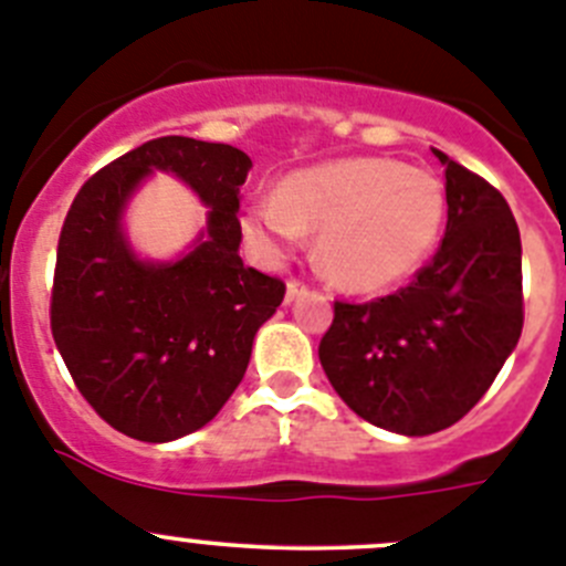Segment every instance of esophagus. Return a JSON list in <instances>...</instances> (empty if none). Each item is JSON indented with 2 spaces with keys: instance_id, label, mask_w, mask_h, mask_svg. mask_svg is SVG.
Segmentation results:
<instances>
[{
  "instance_id": "34e87169",
  "label": "esophagus",
  "mask_w": 566,
  "mask_h": 566,
  "mask_svg": "<svg viewBox=\"0 0 566 566\" xmlns=\"http://www.w3.org/2000/svg\"><path fill=\"white\" fill-rule=\"evenodd\" d=\"M307 293V284L302 282V279H290L287 282V302H295L298 295Z\"/></svg>"
}]
</instances>
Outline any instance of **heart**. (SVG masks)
Listing matches in <instances>:
<instances>
[{"mask_svg": "<svg viewBox=\"0 0 566 566\" xmlns=\"http://www.w3.org/2000/svg\"><path fill=\"white\" fill-rule=\"evenodd\" d=\"M446 188L434 175L386 157H355L298 171L279 195L248 208L245 226L268 251L321 231V268L358 293L395 287L420 271L446 226Z\"/></svg>", "mask_w": 566, "mask_h": 566, "instance_id": "b5f03b06", "label": "heart"}]
</instances>
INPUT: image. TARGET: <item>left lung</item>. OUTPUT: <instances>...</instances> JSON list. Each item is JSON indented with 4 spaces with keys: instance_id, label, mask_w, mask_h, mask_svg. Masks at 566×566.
Returning a JSON list of instances; mask_svg holds the SVG:
<instances>
[{
    "instance_id": "8db88e82",
    "label": "left lung",
    "mask_w": 566,
    "mask_h": 566,
    "mask_svg": "<svg viewBox=\"0 0 566 566\" xmlns=\"http://www.w3.org/2000/svg\"><path fill=\"white\" fill-rule=\"evenodd\" d=\"M442 245L406 287L335 302L318 358L349 409L378 429L422 437L454 426L491 389L524 324L522 239L485 177L442 151Z\"/></svg>"
}]
</instances>
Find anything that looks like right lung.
Listing matches in <instances>:
<instances>
[{
	"instance_id": "add662e5",
	"label": "right lung",
	"mask_w": 566,
	"mask_h": 566,
	"mask_svg": "<svg viewBox=\"0 0 566 566\" xmlns=\"http://www.w3.org/2000/svg\"><path fill=\"white\" fill-rule=\"evenodd\" d=\"M151 168L175 170L212 206L209 231L175 265L130 256L119 211ZM251 157L166 135L81 186L55 253L50 329L84 400L120 434L169 442L202 429L245 378L253 335L284 282L239 259V188Z\"/></svg>"
}]
</instances>
